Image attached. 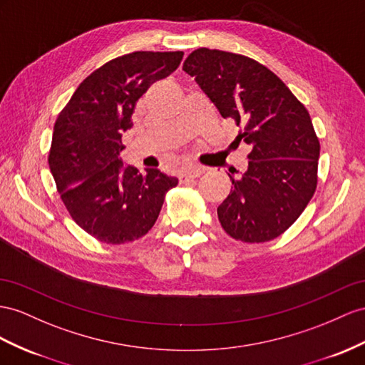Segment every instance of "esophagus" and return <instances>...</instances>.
<instances>
[{
    "mask_svg": "<svg viewBox=\"0 0 365 365\" xmlns=\"http://www.w3.org/2000/svg\"><path fill=\"white\" fill-rule=\"evenodd\" d=\"M203 173H205V168L203 166L191 165L188 168H185L182 175H180V180L185 182V180H188V179H197V177H200Z\"/></svg>",
    "mask_w": 365,
    "mask_h": 365,
    "instance_id": "1",
    "label": "esophagus"
}]
</instances>
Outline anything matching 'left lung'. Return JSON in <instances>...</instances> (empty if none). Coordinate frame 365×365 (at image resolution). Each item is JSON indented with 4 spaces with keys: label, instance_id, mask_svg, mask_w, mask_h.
I'll list each match as a JSON object with an SVG mask.
<instances>
[{
    "label": "left lung",
    "instance_id": "left-lung-1",
    "mask_svg": "<svg viewBox=\"0 0 365 365\" xmlns=\"http://www.w3.org/2000/svg\"><path fill=\"white\" fill-rule=\"evenodd\" d=\"M183 71L223 118L244 125L237 140L251 148L247 171L230 175L231 191L217 208L222 228L247 244L276 239L316 191L321 146L310 114L276 73L245 55L200 48Z\"/></svg>",
    "mask_w": 365,
    "mask_h": 365
}]
</instances>
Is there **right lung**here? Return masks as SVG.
Here are the masks:
<instances>
[{
    "mask_svg": "<svg viewBox=\"0 0 365 365\" xmlns=\"http://www.w3.org/2000/svg\"><path fill=\"white\" fill-rule=\"evenodd\" d=\"M183 52L140 51L103 64L73 92L53 126L49 168L71 217L105 244L145 236L168 190L179 183L157 168L123 166L121 134L135 103L154 81L174 72Z\"/></svg>",
    "mask_w": 365,
    "mask_h": 365,
    "instance_id": "obj_1",
    "label": "right lung"
}]
</instances>
